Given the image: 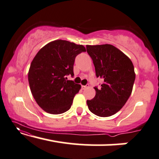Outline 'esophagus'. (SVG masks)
Masks as SVG:
<instances>
[{"label":"esophagus","mask_w":159,"mask_h":159,"mask_svg":"<svg viewBox=\"0 0 159 159\" xmlns=\"http://www.w3.org/2000/svg\"><path fill=\"white\" fill-rule=\"evenodd\" d=\"M89 85H86V86H81V88H82V89L83 90H85L86 89H87V88H89Z\"/></svg>","instance_id":"1"}]
</instances>
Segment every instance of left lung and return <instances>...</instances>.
I'll list each match as a JSON object with an SVG mask.
<instances>
[{"label": "left lung", "instance_id": "1", "mask_svg": "<svg viewBox=\"0 0 159 159\" xmlns=\"http://www.w3.org/2000/svg\"><path fill=\"white\" fill-rule=\"evenodd\" d=\"M97 78L103 83L95 87L96 96L87 101L91 112L100 117L111 116L126 103L131 96L136 74L132 61L119 49L110 44L87 45Z\"/></svg>", "mask_w": 159, "mask_h": 159}]
</instances>
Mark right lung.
Instances as JSON below:
<instances>
[{
  "label": "right lung",
  "instance_id": "obj_1",
  "mask_svg": "<svg viewBox=\"0 0 159 159\" xmlns=\"http://www.w3.org/2000/svg\"><path fill=\"white\" fill-rule=\"evenodd\" d=\"M85 51L82 45L56 40L40 49L33 59L28 75L30 91L46 112L60 114L70 109L81 86L66 76L74 75L75 57Z\"/></svg>",
  "mask_w": 159,
  "mask_h": 159
}]
</instances>
